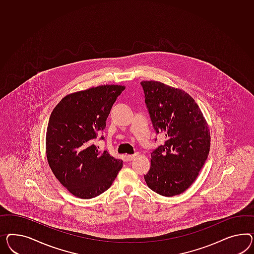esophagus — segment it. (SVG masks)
Here are the masks:
<instances>
[{
    "label": "esophagus",
    "instance_id": "esophagus-1",
    "mask_svg": "<svg viewBox=\"0 0 254 254\" xmlns=\"http://www.w3.org/2000/svg\"><path fill=\"white\" fill-rule=\"evenodd\" d=\"M137 155H138L137 153H135V154H129V155H127V159L129 162H131V161H133L135 158L137 157Z\"/></svg>",
    "mask_w": 254,
    "mask_h": 254
}]
</instances>
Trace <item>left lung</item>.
<instances>
[{"instance_id":"1","label":"left lung","mask_w":254,"mask_h":254,"mask_svg":"<svg viewBox=\"0 0 254 254\" xmlns=\"http://www.w3.org/2000/svg\"><path fill=\"white\" fill-rule=\"evenodd\" d=\"M140 85L152 127L165 136V143L151 151L145 181L162 196L179 195L190 187L205 163L210 129L199 105L184 90L158 81Z\"/></svg>"}]
</instances>
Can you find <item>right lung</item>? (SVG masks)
I'll list each match as a JSON object with an SVG mask.
<instances>
[{
    "label": "right lung",
    "mask_w": 254,
    "mask_h": 254,
    "mask_svg": "<svg viewBox=\"0 0 254 254\" xmlns=\"http://www.w3.org/2000/svg\"><path fill=\"white\" fill-rule=\"evenodd\" d=\"M125 89L103 85L69 94L51 114L46 132L49 165L75 197L89 199L106 191L123 166L108 151H99L94 140Z\"/></svg>",
    "instance_id": "right-lung-1"
}]
</instances>
